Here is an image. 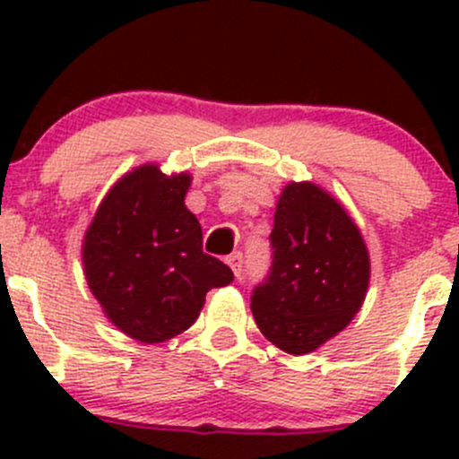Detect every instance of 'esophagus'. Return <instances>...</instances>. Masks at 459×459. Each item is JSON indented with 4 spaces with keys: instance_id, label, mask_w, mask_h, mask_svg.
<instances>
[{
    "instance_id": "1",
    "label": "esophagus",
    "mask_w": 459,
    "mask_h": 459,
    "mask_svg": "<svg viewBox=\"0 0 459 459\" xmlns=\"http://www.w3.org/2000/svg\"><path fill=\"white\" fill-rule=\"evenodd\" d=\"M226 262H229V266L233 268V273H235V277H242V273H244V255L242 253H230L229 257H226Z\"/></svg>"
}]
</instances>
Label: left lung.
<instances>
[{"label": "left lung", "instance_id": "1", "mask_svg": "<svg viewBox=\"0 0 459 459\" xmlns=\"http://www.w3.org/2000/svg\"><path fill=\"white\" fill-rule=\"evenodd\" d=\"M273 262L253 289L259 331L290 355L331 340L368 289V251L349 212L316 184H289L277 202Z\"/></svg>", "mask_w": 459, "mask_h": 459}]
</instances>
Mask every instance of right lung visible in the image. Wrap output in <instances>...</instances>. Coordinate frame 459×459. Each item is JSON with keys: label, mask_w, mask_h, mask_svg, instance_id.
<instances>
[{"label": "right lung", "mask_w": 459, "mask_h": 459, "mask_svg": "<svg viewBox=\"0 0 459 459\" xmlns=\"http://www.w3.org/2000/svg\"><path fill=\"white\" fill-rule=\"evenodd\" d=\"M191 178L142 166L106 195L84 239V271L110 322L143 344L186 331L211 289L233 271L202 248V226L184 204Z\"/></svg>", "instance_id": "right-lung-1"}]
</instances>
